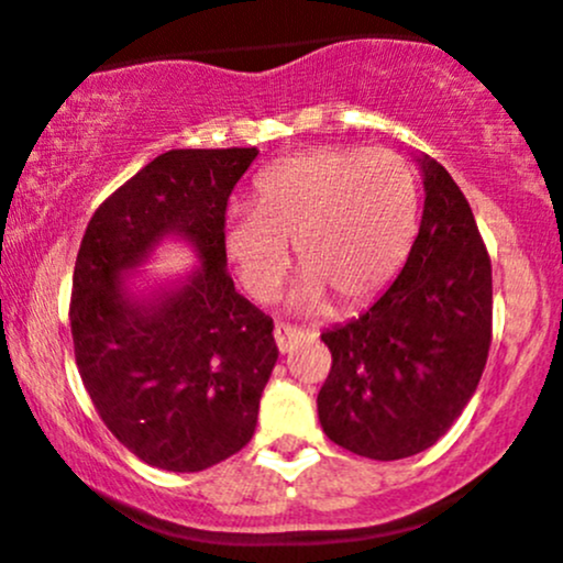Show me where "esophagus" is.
I'll return each mask as SVG.
<instances>
[{
  "instance_id": "esophagus-1",
  "label": "esophagus",
  "mask_w": 563,
  "mask_h": 563,
  "mask_svg": "<svg viewBox=\"0 0 563 563\" xmlns=\"http://www.w3.org/2000/svg\"><path fill=\"white\" fill-rule=\"evenodd\" d=\"M305 338H308V332L297 330V327H291V324H277L275 327V343H277V349H280L283 354H291L294 349H297L299 343L305 341Z\"/></svg>"
}]
</instances>
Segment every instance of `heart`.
Returning a JSON list of instances; mask_svg holds the SVG:
<instances>
[{"label": "heart", "mask_w": 563, "mask_h": 563, "mask_svg": "<svg viewBox=\"0 0 563 563\" xmlns=\"http://www.w3.org/2000/svg\"><path fill=\"white\" fill-rule=\"evenodd\" d=\"M415 173L393 151L316 148L288 156L255 184V206L222 220V250L244 291L277 297L291 264L305 266L294 302L324 310L330 297L357 310L404 269L418 236Z\"/></svg>", "instance_id": "heart-1"}]
</instances>
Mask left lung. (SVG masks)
<instances>
[{"mask_svg": "<svg viewBox=\"0 0 563 563\" xmlns=\"http://www.w3.org/2000/svg\"><path fill=\"white\" fill-rule=\"evenodd\" d=\"M423 217L409 258L368 310L321 335L327 438L368 460L432 449L476 393L493 341V266L473 211L443 165L418 159Z\"/></svg>", "mask_w": 563, "mask_h": 563, "instance_id": "left-lung-1", "label": "left lung"}]
</instances>
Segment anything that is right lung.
Wrapping results in <instances>:
<instances>
[{
    "label": "right lung",
    "mask_w": 563,
    "mask_h": 563,
    "mask_svg": "<svg viewBox=\"0 0 563 563\" xmlns=\"http://www.w3.org/2000/svg\"><path fill=\"white\" fill-rule=\"evenodd\" d=\"M255 148L167 151L103 200L74 266L70 335L81 382L134 456L198 473L250 443L277 343L272 319L233 286L222 250L228 198ZM165 241L199 266L142 286Z\"/></svg>",
    "instance_id": "obj_1"
}]
</instances>
